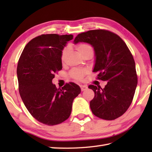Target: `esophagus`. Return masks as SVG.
Returning a JSON list of instances; mask_svg holds the SVG:
<instances>
[{
	"label": "esophagus",
	"mask_w": 152,
	"mask_h": 152,
	"mask_svg": "<svg viewBox=\"0 0 152 152\" xmlns=\"http://www.w3.org/2000/svg\"><path fill=\"white\" fill-rule=\"evenodd\" d=\"M80 88H81V91H86V90L88 88V87L86 85H80Z\"/></svg>",
	"instance_id": "1"
}]
</instances>
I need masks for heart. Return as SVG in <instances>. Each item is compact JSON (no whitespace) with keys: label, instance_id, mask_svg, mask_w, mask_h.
<instances>
[{"label":"heart","instance_id":"heart-1","mask_svg":"<svg viewBox=\"0 0 152 152\" xmlns=\"http://www.w3.org/2000/svg\"><path fill=\"white\" fill-rule=\"evenodd\" d=\"M78 50L80 54L85 52L86 51L88 50H92V48L91 45H90L88 43H80L77 46ZM69 51H70V46L68 45L63 49L61 53V61H64L66 58L68 56ZM86 71L84 70H81V69H74L71 71L70 76L76 80H81L83 78L84 74H85Z\"/></svg>","mask_w":152,"mask_h":152}]
</instances>
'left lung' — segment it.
I'll return each mask as SVG.
<instances>
[{
	"instance_id": "left-lung-1",
	"label": "left lung",
	"mask_w": 152,
	"mask_h": 152,
	"mask_svg": "<svg viewBox=\"0 0 152 152\" xmlns=\"http://www.w3.org/2000/svg\"><path fill=\"white\" fill-rule=\"evenodd\" d=\"M84 42L94 48V72L107 81L104 88L89 85L94 92L90 102L93 114L105 120H114L124 114L133 101L137 84L134 59L119 36L107 30L96 29L80 33L74 44Z\"/></svg>"
}]
</instances>
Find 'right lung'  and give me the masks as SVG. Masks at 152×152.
<instances>
[{
    "mask_svg": "<svg viewBox=\"0 0 152 152\" xmlns=\"http://www.w3.org/2000/svg\"><path fill=\"white\" fill-rule=\"evenodd\" d=\"M72 35L46 34L27 43L18 62L19 91L25 106L36 120L48 125L68 119L74 99L81 89L74 82L57 88L54 74L62 69L61 53Z\"/></svg>",
    "mask_w": 152,
    "mask_h": 152,
    "instance_id": "1",
    "label": "right lung"
}]
</instances>
